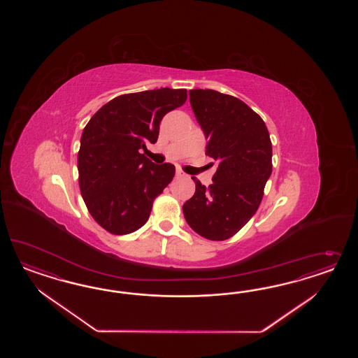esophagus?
<instances>
[{
    "instance_id": "esophagus-1",
    "label": "esophagus",
    "mask_w": 358,
    "mask_h": 358,
    "mask_svg": "<svg viewBox=\"0 0 358 358\" xmlns=\"http://www.w3.org/2000/svg\"><path fill=\"white\" fill-rule=\"evenodd\" d=\"M176 177H177V178H184V177H186V174H185L182 171L177 169V171H176Z\"/></svg>"
}]
</instances>
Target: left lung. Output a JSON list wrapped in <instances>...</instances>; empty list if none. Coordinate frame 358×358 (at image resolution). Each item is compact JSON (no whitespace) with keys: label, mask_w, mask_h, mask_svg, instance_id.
Here are the masks:
<instances>
[{"label":"left lung","mask_w":358,"mask_h":358,"mask_svg":"<svg viewBox=\"0 0 358 358\" xmlns=\"http://www.w3.org/2000/svg\"><path fill=\"white\" fill-rule=\"evenodd\" d=\"M189 96L206 136V155L219 165L208 187L193 177L195 193L182 210L198 235L222 241L260 206L273 168L271 136L260 115L238 98L211 89L189 90Z\"/></svg>","instance_id":"8db88e82"}]
</instances>
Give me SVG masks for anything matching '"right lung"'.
I'll list each match as a JSON object with an SVG mask.
<instances>
[{
    "mask_svg": "<svg viewBox=\"0 0 358 358\" xmlns=\"http://www.w3.org/2000/svg\"><path fill=\"white\" fill-rule=\"evenodd\" d=\"M186 98V89L171 87L122 94L87 122L77 156L78 185L87 211L110 234L139 229L173 180L174 165L153 164L141 150L157 141L164 115Z\"/></svg>",
    "mask_w": 358,
    "mask_h": 358,
    "instance_id": "obj_1",
    "label": "right lung"
}]
</instances>
